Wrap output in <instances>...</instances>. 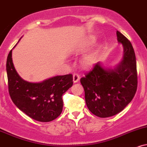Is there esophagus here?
Here are the masks:
<instances>
[{"label": "esophagus", "instance_id": "1", "mask_svg": "<svg viewBox=\"0 0 147 147\" xmlns=\"http://www.w3.org/2000/svg\"><path fill=\"white\" fill-rule=\"evenodd\" d=\"M80 79V77L78 74H74L73 75V82L74 83H77Z\"/></svg>", "mask_w": 147, "mask_h": 147}]
</instances>
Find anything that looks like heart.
I'll list each match as a JSON object with an SVG mask.
<instances>
[{
	"mask_svg": "<svg viewBox=\"0 0 147 147\" xmlns=\"http://www.w3.org/2000/svg\"><path fill=\"white\" fill-rule=\"evenodd\" d=\"M95 60H96V54L94 53H91L86 55L83 58L82 62L85 66H91L94 63Z\"/></svg>",
	"mask_w": 147,
	"mask_h": 147,
	"instance_id": "heart-1",
	"label": "heart"
}]
</instances>
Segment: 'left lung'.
I'll list each match as a JSON object with an SVG mask.
<instances>
[{"instance_id":"8db88e82","label":"left lung","mask_w":147,"mask_h":147,"mask_svg":"<svg viewBox=\"0 0 147 147\" xmlns=\"http://www.w3.org/2000/svg\"><path fill=\"white\" fill-rule=\"evenodd\" d=\"M117 40L124 49L123 60L114 69L96 63L91 71L80 79L84 88L88 109L100 118H107L123 111L137 90L136 55L131 43L116 31Z\"/></svg>"}]
</instances>
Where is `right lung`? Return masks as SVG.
I'll list each match as a JSON object with an SVG mask.
<instances>
[{
	"instance_id": "right-lung-1",
	"label": "right lung",
	"mask_w": 147,
	"mask_h": 147,
	"mask_svg": "<svg viewBox=\"0 0 147 147\" xmlns=\"http://www.w3.org/2000/svg\"><path fill=\"white\" fill-rule=\"evenodd\" d=\"M11 57L12 50L8 55L6 64L9 92L12 101L20 110L35 121H53L62 112L61 96L72 87V75L55 76L40 83L29 82L18 74Z\"/></svg>"
}]
</instances>
